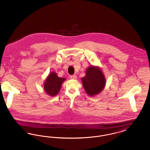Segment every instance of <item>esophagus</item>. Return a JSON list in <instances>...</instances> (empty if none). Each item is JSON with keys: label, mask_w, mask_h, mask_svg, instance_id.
Here are the masks:
<instances>
[{"label": "esophagus", "mask_w": 150, "mask_h": 150, "mask_svg": "<svg viewBox=\"0 0 150 150\" xmlns=\"http://www.w3.org/2000/svg\"><path fill=\"white\" fill-rule=\"evenodd\" d=\"M70 78H71V79H76L77 76H76V75H72L70 76Z\"/></svg>", "instance_id": "esophagus-1"}]
</instances>
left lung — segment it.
<instances>
[{"mask_svg": "<svg viewBox=\"0 0 150 150\" xmlns=\"http://www.w3.org/2000/svg\"><path fill=\"white\" fill-rule=\"evenodd\" d=\"M85 91L90 96L100 93L106 85V78L98 67L92 66L86 70V76L81 79Z\"/></svg>", "mask_w": 150, "mask_h": 150, "instance_id": "8db88e82", "label": "left lung"}]
</instances>
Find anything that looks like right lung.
Instances as JSON below:
<instances>
[{"label":"right lung","mask_w":150,"mask_h":150,"mask_svg":"<svg viewBox=\"0 0 150 150\" xmlns=\"http://www.w3.org/2000/svg\"><path fill=\"white\" fill-rule=\"evenodd\" d=\"M64 78H59L54 72H52L47 76L44 83V89L47 94L52 97L56 96L60 91Z\"/></svg>","instance_id":"obj_1"}]
</instances>
